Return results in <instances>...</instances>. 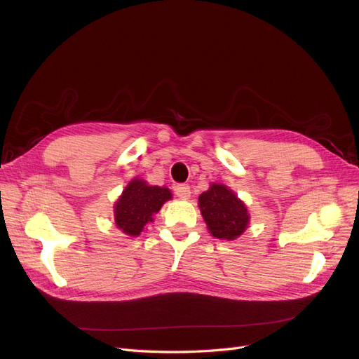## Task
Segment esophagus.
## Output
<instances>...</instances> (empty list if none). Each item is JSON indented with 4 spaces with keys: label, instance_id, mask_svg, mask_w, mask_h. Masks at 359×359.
Here are the masks:
<instances>
[{
    "label": "esophagus",
    "instance_id": "obj_1",
    "mask_svg": "<svg viewBox=\"0 0 359 359\" xmlns=\"http://www.w3.org/2000/svg\"><path fill=\"white\" fill-rule=\"evenodd\" d=\"M173 191H175L177 196L181 199H190L191 191H190V187L187 186V184H178V186L173 189Z\"/></svg>",
    "mask_w": 359,
    "mask_h": 359
}]
</instances>
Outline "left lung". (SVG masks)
<instances>
[{"label":"left lung","mask_w":359,"mask_h":359,"mask_svg":"<svg viewBox=\"0 0 359 359\" xmlns=\"http://www.w3.org/2000/svg\"><path fill=\"white\" fill-rule=\"evenodd\" d=\"M198 205L214 238L233 241L248 227L250 214L245 203L224 184L212 182L199 196Z\"/></svg>","instance_id":"1"}]
</instances>
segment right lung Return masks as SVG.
I'll list each match as a JSON object with an SVG mask.
<instances>
[{
    "mask_svg": "<svg viewBox=\"0 0 359 359\" xmlns=\"http://www.w3.org/2000/svg\"><path fill=\"white\" fill-rule=\"evenodd\" d=\"M172 199L168 187L149 186L145 180L133 178L114 205L115 224L128 236H139L147 223L154 222L153 215L163 203Z\"/></svg>",
    "mask_w": 359,
    "mask_h": 359,
    "instance_id": "obj_1",
    "label": "right lung"
}]
</instances>
